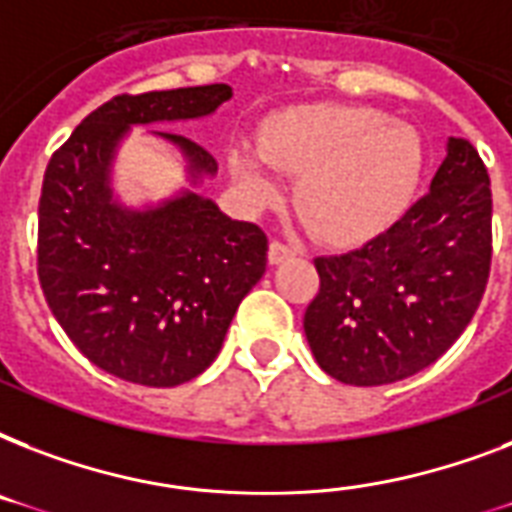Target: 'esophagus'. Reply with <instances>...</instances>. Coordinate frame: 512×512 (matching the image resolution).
Wrapping results in <instances>:
<instances>
[{
    "label": "esophagus",
    "instance_id": "34e87169",
    "mask_svg": "<svg viewBox=\"0 0 512 512\" xmlns=\"http://www.w3.org/2000/svg\"><path fill=\"white\" fill-rule=\"evenodd\" d=\"M289 257H295V249L287 247V244H281V241H271V247H268V263L279 265Z\"/></svg>",
    "mask_w": 512,
    "mask_h": 512
}]
</instances>
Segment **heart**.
Instances as JSON below:
<instances>
[{"instance_id": "1", "label": "heart", "mask_w": 512, "mask_h": 512, "mask_svg": "<svg viewBox=\"0 0 512 512\" xmlns=\"http://www.w3.org/2000/svg\"><path fill=\"white\" fill-rule=\"evenodd\" d=\"M228 170L257 207L273 204V170L300 175L297 207L329 244L388 231L412 204L425 170L420 132L369 106L295 108L273 119L260 148L236 143Z\"/></svg>"}]
</instances>
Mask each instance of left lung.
I'll return each mask as SVG.
<instances>
[{
  "mask_svg": "<svg viewBox=\"0 0 512 512\" xmlns=\"http://www.w3.org/2000/svg\"><path fill=\"white\" fill-rule=\"evenodd\" d=\"M308 345L345 385L422 372L473 319L492 265V188L481 156L449 138L430 191L388 231L345 255L316 257Z\"/></svg>",
  "mask_w": 512,
  "mask_h": 512,
  "instance_id": "left-lung-1",
  "label": "left lung"
}]
</instances>
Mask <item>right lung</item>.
Listing matches in <instances>:
<instances>
[{"label":"right lung","instance_id":"add662e5","mask_svg":"<svg viewBox=\"0 0 512 512\" xmlns=\"http://www.w3.org/2000/svg\"><path fill=\"white\" fill-rule=\"evenodd\" d=\"M228 84L119 95L52 154L39 199V284L52 316L103 372L175 388L207 369L236 308L263 279L268 239L201 196L215 156L175 132L151 130L185 159L191 188L130 207L114 162L132 127L215 114Z\"/></svg>","mask_w":512,"mask_h":512}]
</instances>
